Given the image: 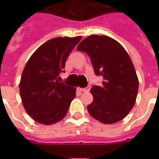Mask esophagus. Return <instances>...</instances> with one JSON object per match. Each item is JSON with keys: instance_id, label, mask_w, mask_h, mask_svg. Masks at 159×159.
<instances>
[{"instance_id": "34e87169", "label": "esophagus", "mask_w": 159, "mask_h": 159, "mask_svg": "<svg viewBox=\"0 0 159 159\" xmlns=\"http://www.w3.org/2000/svg\"><path fill=\"white\" fill-rule=\"evenodd\" d=\"M77 89L79 90L80 92H89L90 87H86V88H80V87H78V88H77Z\"/></svg>"}]
</instances>
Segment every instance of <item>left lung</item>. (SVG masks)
<instances>
[{
    "label": "left lung",
    "instance_id": "left-lung-1",
    "mask_svg": "<svg viewBox=\"0 0 159 159\" xmlns=\"http://www.w3.org/2000/svg\"><path fill=\"white\" fill-rule=\"evenodd\" d=\"M78 51L89 55L95 73L102 76V86H93V101L87 106L91 116L103 124L123 120L136 102L139 79L133 62L120 43L106 35L92 34L81 42Z\"/></svg>",
    "mask_w": 159,
    "mask_h": 159
}]
</instances>
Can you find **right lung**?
<instances>
[{
  "label": "right lung",
  "instance_id": "1",
  "mask_svg": "<svg viewBox=\"0 0 159 159\" xmlns=\"http://www.w3.org/2000/svg\"><path fill=\"white\" fill-rule=\"evenodd\" d=\"M82 36L52 39L31 55L20 82L24 108L34 120L53 125L64 118L70 103L76 97V88L57 81L64 72L65 62Z\"/></svg>",
  "mask_w": 159,
  "mask_h": 159
}]
</instances>
